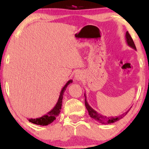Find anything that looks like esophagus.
I'll return each instance as SVG.
<instances>
[{
	"instance_id": "esophagus-1",
	"label": "esophagus",
	"mask_w": 149,
	"mask_h": 149,
	"mask_svg": "<svg viewBox=\"0 0 149 149\" xmlns=\"http://www.w3.org/2000/svg\"><path fill=\"white\" fill-rule=\"evenodd\" d=\"M75 80L77 81H80L81 80L83 79V74L81 72H77L75 75Z\"/></svg>"
}]
</instances>
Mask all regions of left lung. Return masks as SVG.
<instances>
[{
  "instance_id": "obj_1",
  "label": "left lung",
  "mask_w": 149,
  "mask_h": 149,
  "mask_svg": "<svg viewBox=\"0 0 149 149\" xmlns=\"http://www.w3.org/2000/svg\"><path fill=\"white\" fill-rule=\"evenodd\" d=\"M125 39H126V42H127V44L128 46L131 47L132 48H133L135 50H136V46L134 45V42L133 41L132 38L130 35V33H128V31L126 32L125 34ZM85 96V107H86L87 110L89 113V115H90V117L92 118L95 119V120H97L98 122H100V123L102 124H104V125H107V124H110V123H115L116 121H118L119 120H120L121 118L124 117L125 116H126V114L129 112V111L130 110V109L129 110H127V111L125 112L124 113H123L122 115H120V116H116V117H107L106 116H103L102 114L99 113L98 112L96 111L95 109H93L89 105V104L88 103V101H87V98H86V95L85 93L84 94Z\"/></svg>"
}]
</instances>
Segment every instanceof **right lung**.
<instances>
[{
	"label": "right lung",
	"mask_w": 149,
	"mask_h": 149,
	"mask_svg": "<svg viewBox=\"0 0 149 149\" xmlns=\"http://www.w3.org/2000/svg\"><path fill=\"white\" fill-rule=\"evenodd\" d=\"M73 80H69L67 83H66V85L63 87V88L61 89L60 95H59V99L56 104V105L54 106V107L53 108L51 111H49V112H47L45 115L41 116L40 118H31L29 119V121L32 123L38 125H48L49 124L52 123L53 121L56 119V118L59 116V113L61 111V105H62V99H63V95H64V92L66 90V88L69 84L72 83Z\"/></svg>",
	"instance_id": "add662e5"
}]
</instances>
